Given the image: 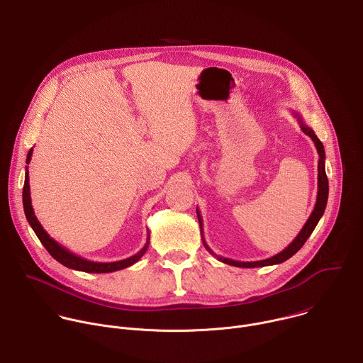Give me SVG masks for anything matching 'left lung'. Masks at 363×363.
Listing matches in <instances>:
<instances>
[{
  "label": "left lung",
  "mask_w": 363,
  "mask_h": 363,
  "mask_svg": "<svg viewBox=\"0 0 363 363\" xmlns=\"http://www.w3.org/2000/svg\"><path fill=\"white\" fill-rule=\"evenodd\" d=\"M294 116L298 118L299 124H301V128L302 131L309 135L315 146H316V150H318V155H319V162H318V196H316V204H315V208L312 211V214L309 216L308 222L305 223V226L302 228V230L299 232V235L294 239V242L289 245L287 247H284L280 253L269 257V259H264V260H257V262H239V260H233V259H228V257H223V256H217L206 243L204 240V236H203V219H201V214L199 211V208H196L197 211V219H199V225H200V232H201V240H203V245L204 247L207 249V252L210 255H213L214 257H217V260H220L226 264H230V266H236V267H263V266H272V264H279V263H283L284 260L291 259L303 245L305 242L309 239V236L312 235V232L315 230L316 225L319 223L320 217L323 216L325 213V208H326V203H328V194H329V183H328V176H326V170H325V149H323V144L322 141L318 138V135L315 134V131L305 124V121L302 120V117L299 116V113L294 111Z\"/></svg>",
  "instance_id": "1"
}]
</instances>
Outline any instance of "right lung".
Returning <instances> with one entry per match:
<instances>
[{
    "mask_svg": "<svg viewBox=\"0 0 363 363\" xmlns=\"http://www.w3.org/2000/svg\"><path fill=\"white\" fill-rule=\"evenodd\" d=\"M31 156H33V149H30L28 155H27V164H30L31 162ZM23 204H24V213L27 220L30 223V226L33 228L34 233L37 235V238L40 239V242L43 243V246L47 249V252L61 264H64L65 267L74 269V270H80V272H87V273H110V272H116V270H121L125 269L131 264H134L135 262H138L141 259V256L146 253L149 245H150V233L147 232V240L146 245L143 246V249L140 252H137L135 255L118 260V262H108V263H100V262H91L87 260L76 253L69 252L68 249H65L64 246H61L58 242H55L52 238H50V235L43 229L41 223L38 222V219L34 214V208L31 206V196H30V179H28V167L26 166V180H24V189H23Z\"/></svg>",
    "mask_w": 363,
    "mask_h": 363,
    "instance_id": "1",
    "label": "right lung"
}]
</instances>
